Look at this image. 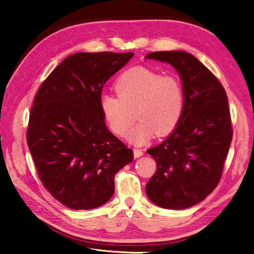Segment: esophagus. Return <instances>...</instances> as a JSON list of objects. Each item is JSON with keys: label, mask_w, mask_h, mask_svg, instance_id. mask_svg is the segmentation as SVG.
<instances>
[{"label": "esophagus", "mask_w": 254, "mask_h": 254, "mask_svg": "<svg viewBox=\"0 0 254 254\" xmlns=\"http://www.w3.org/2000/svg\"><path fill=\"white\" fill-rule=\"evenodd\" d=\"M133 154H134V158H139L141 156H143V150L133 149Z\"/></svg>", "instance_id": "esophagus-1"}]
</instances>
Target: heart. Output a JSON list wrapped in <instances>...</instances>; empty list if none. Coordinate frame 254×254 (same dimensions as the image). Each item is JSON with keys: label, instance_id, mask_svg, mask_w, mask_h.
Here are the masks:
<instances>
[{"label": "heart", "instance_id": "heart-1", "mask_svg": "<svg viewBox=\"0 0 254 254\" xmlns=\"http://www.w3.org/2000/svg\"><path fill=\"white\" fill-rule=\"evenodd\" d=\"M118 96L103 94L100 100L103 117L118 136H124L140 120L128 140L143 144L157 134L167 135L177 127L185 106L182 81L175 75H160L147 67H134L119 77L115 83Z\"/></svg>", "mask_w": 254, "mask_h": 254}]
</instances>
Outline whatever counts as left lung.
Instances as JSON below:
<instances>
[{
    "mask_svg": "<svg viewBox=\"0 0 254 254\" xmlns=\"http://www.w3.org/2000/svg\"><path fill=\"white\" fill-rule=\"evenodd\" d=\"M147 59L173 66L183 81L184 112L173 133L147 150L157 170L145 186L148 198L168 209L191 207L220 183L233 130L229 101L216 77L185 51H156Z\"/></svg>",
    "mask_w": 254,
    "mask_h": 254,
    "instance_id": "obj_1",
    "label": "left lung"
}]
</instances>
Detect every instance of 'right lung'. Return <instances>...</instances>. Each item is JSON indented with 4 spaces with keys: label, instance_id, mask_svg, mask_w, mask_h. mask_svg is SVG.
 <instances>
[{
    "label": "right lung",
    "instance_id": "1",
    "mask_svg": "<svg viewBox=\"0 0 254 254\" xmlns=\"http://www.w3.org/2000/svg\"><path fill=\"white\" fill-rule=\"evenodd\" d=\"M132 53H77L38 89L27 142L44 187L66 207L92 209L109 201L114 177L133 160L132 149L107 130L103 86Z\"/></svg>",
    "mask_w": 254,
    "mask_h": 254
}]
</instances>
